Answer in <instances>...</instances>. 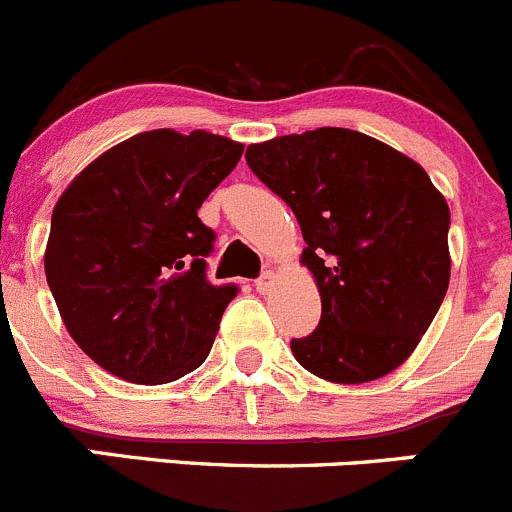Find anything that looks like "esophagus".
Returning a JSON list of instances; mask_svg holds the SVG:
<instances>
[{"instance_id":"esophagus-1","label":"esophagus","mask_w":512,"mask_h":512,"mask_svg":"<svg viewBox=\"0 0 512 512\" xmlns=\"http://www.w3.org/2000/svg\"><path fill=\"white\" fill-rule=\"evenodd\" d=\"M271 281H274V274H271V271H264V274L256 279V284H253V286H256V291H261V294H264V291H269Z\"/></svg>"}]
</instances>
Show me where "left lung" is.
I'll return each instance as SVG.
<instances>
[{"mask_svg": "<svg viewBox=\"0 0 512 512\" xmlns=\"http://www.w3.org/2000/svg\"><path fill=\"white\" fill-rule=\"evenodd\" d=\"M248 168L294 211L321 321L291 339L296 362L337 384L405 362L450 284V208L399 150L347 128L248 145Z\"/></svg>", "mask_w": 512, "mask_h": 512, "instance_id": "1", "label": "left lung"}]
</instances>
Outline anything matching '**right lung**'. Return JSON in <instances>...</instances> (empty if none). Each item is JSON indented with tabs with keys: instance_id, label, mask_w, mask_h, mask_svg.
Returning <instances> with one entry per match:
<instances>
[{
	"instance_id": "add662e5",
	"label": "right lung",
	"mask_w": 512,
	"mask_h": 512,
	"mask_svg": "<svg viewBox=\"0 0 512 512\" xmlns=\"http://www.w3.org/2000/svg\"><path fill=\"white\" fill-rule=\"evenodd\" d=\"M243 145L193 130L133 135L92 160L52 211L45 274L77 347L120 379L165 384L206 362L238 286H213L198 218Z\"/></svg>"
}]
</instances>
